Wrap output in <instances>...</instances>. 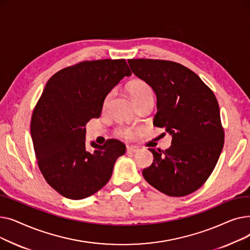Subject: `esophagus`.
Instances as JSON below:
<instances>
[{
	"mask_svg": "<svg viewBox=\"0 0 250 250\" xmlns=\"http://www.w3.org/2000/svg\"><path fill=\"white\" fill-rule=\"evenodd\" d=\"M136 152H138V148H136V147H126V153L133 154V153H136Z\"/></svg>",
	"mask_w": 250,
	"mask_h": 250,
	"instance_id": "obj_1",
	"label": "esophagus"
}]
</instances>
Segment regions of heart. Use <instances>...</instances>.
<instances>
[{
	"label": "heart",
	"instance_id": "obj_1",
	"mask_svg": "<svg viewBox=\"0 0 250 250\" xmlns=\"http://www.w3.org/2000/svg\"><path fill=\"white\" fill-rule=\"evenodd\" d=\"M127 92L130 96V98L133 99L135 105L143 102V101H147V100H154L155 98V93L151 86L146 83L143 80H134L132 82H129L127 85ZM112 96V92H109V93L105 96L103 100V107H106L107 104ZM117 136L129 140L134 137V132L133 129H130L129 127H123L117 130Z\"/></svg>",
	"mask_w": 250,
	"mask_h": 250
}]
</instances>
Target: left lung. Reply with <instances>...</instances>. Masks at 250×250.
<instances>
[{
    "mask_svg": "<svg viewBox=\"0 0 250 250\" xmlns=\"http://www.w3.org/2000/svg\"><path fill=\"white\" fill-rule=\"evenodd\" d=\"M132 72L148 83L157 97L153 125L172 136L171 146L149 149L154 161L143 176L169 196L199 189L211 175L224 146L217 98L202 79L175 62L128 60Z\"/></svg>",
    "mask_w": 250,
    "mask_h": 250,
    "instance_id": "8db88e82",
    "label": "left lung"
}]
</instances>
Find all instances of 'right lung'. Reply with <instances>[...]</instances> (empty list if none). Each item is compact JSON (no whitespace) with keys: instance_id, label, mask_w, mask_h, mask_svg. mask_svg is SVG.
<instances>
[{"instance_id":"right-lung-1","label":"right lung","mask_w":250,"mask_h":250,"mask_svg":"<svg viewBox=\"0 0 250 250\" xmlns=\"http://www.w3.org/2000/svg\"><path fill=\"white\" fill-rule=\"evenodd\" d=\"M125 60L85 61L64 68L47 81L32 113L30 132L39 169L48 185L64 198L82 200L111 177L125 146L108 140L85 146L86 124L101 114L103 100L125 76Z\"/></svg>"}]
</instances>
